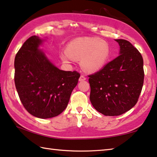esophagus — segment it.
I'll use <instances>...</instances> for the list:
<instances>
[{"label":"esophagus","mask_w":157,"mask_h":157,"mask_svg":"<svg viewBox=\"0 0 157 157\" xmlns=\"http://www.w3.org/2000/svg\"><path fill=\"white\" fill-rule=\"evenodd\" d=\"M85 79H86V77L84 76V75H81L80 77H79V81H84Z\"/></svg>","instance_id":"34e87169"}]
</instances>
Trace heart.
Listing matches in <instances>:
<instances>
[{
  "instance_id": "heart-1",
  "label": "heart",
  "mask_w": 157,
  "mask_h": 157,
  "mask_svg": "<svg viewBox=\"0 0 157 157\" xmlns=\"http://www.w3.org/2000/svg\"><path fill=\"white\" fill-rule=\"evenodd\" d=\"M110 47L107 41L96 37H84L68 44L67 51L60 53L62 59L71 63L80 60L81 66L87 72H95L102 68L110 57Z\"/></svg>"
}]
</instances>
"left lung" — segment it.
Listing matches in <instances>:
<instances>
[{
	"label": "left lung",
	"instance_id": "8db88e82",
	"mask_svg": "<svg viewBox=\"0 0 157 157\" xmlns=\"http://www.w3.org/2000/svg\"><path fill=\"white\" fill-rule=\"evenodd\" d=\"M120 55L89 75L90 100L98 112L119 116L136 104L144 82L142 55L129 41L116 39Z\"/></svg>",
	"mask_w": 157,
	"mask_h": 157
}]
</instances>
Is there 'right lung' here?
<instances>
[{"label":"right lung","instance_id":"1","mask_svg":"<svg viewBox=\"0 0 157 157\" xmlns=\"http://www.w3.org/2000/svg\"><path fill=\"white\" fill-rule=\"evenodd\" d=\"M42 41L32 36L17 53L14 82L23 107L32 115L50 118L59 115L68 105L80 74L55 66L39 50Z\"/></svg>","mask_w":157,"mask_h":157}]
</instances>
